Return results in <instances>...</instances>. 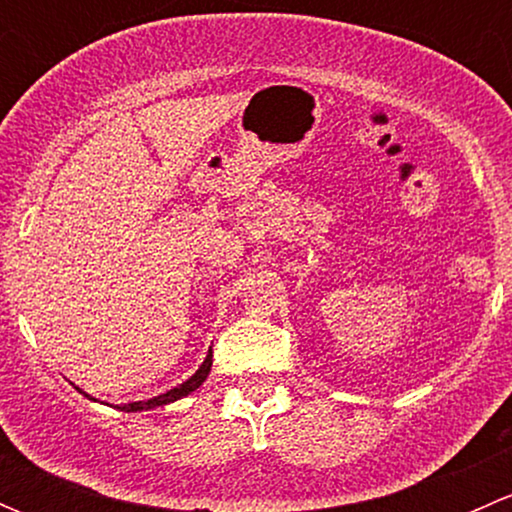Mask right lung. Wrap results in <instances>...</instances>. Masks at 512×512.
<instances>
[{
  "mask_svg": "<svg viewBox=\"0 0 512 512\" xmlns=\"http://www.w3.org/2000/svg\"><path fill=\"white\" fill-rule=\"evenodd\" d=\"M210 366H213V349H210V354L205 356V361H203V364H200V369L195 371V374L190 376L188 381H183V384H180V386H175V389L165 391V394H160V396H153V399H148V401H133V404L116 406V409L128 411V414H131V411H148V409H158V406H165V404H173V401H178V399H183V396L193 394V391L198 389V386L203 384L205 379H208ZM81 394H84V391H81ZM84 396H89V394H84ZM89 399H91V396H89Z\"/></svg>",
  "mask_w": 512,
  "mask_h": 512,
  "instance_id": "obj_1",
  "label": "right lung"
}]
</instances>
